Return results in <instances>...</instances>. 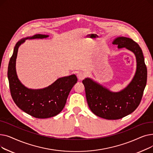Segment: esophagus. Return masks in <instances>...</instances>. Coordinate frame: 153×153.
Listing matches in <instances>:
<instances>
[{"label":"esophagus","mask_w":153,"mask_h":153,"mask_svg":"<svg viewBox=\"0 0 153 153\" xmlns=\"http://www.w3.org/2000/svg\"><path fill=\"white\" fill-rule=\"evenodd\" d=\"M77 77L79 80H80V81H82V80H83L85 77V74L83 73V72H80L77 74Z\"/></svg>","instance_id":"esophagus-1"}]
</instances>
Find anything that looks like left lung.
Here are the masks:
<instances>
[{"mask_svg":"<svg viewBox=\"0 0 153 153\" xmlns=\"http://www.w3.org/2000/svg\"><path fill=\"white\" fill-rule=\"evenodd\" d=\"M113 44L117 45L118 48H126L136 56L137 68L131 83L124 90L115 93L91 79L82 81L91 110L97 116L107 120L122 118L137 108L147 82V68L139 45L132 39L123 36L117 38Z\"/></svg>","mask_w":153,"mask_h":153,"instance_id":"1","label":"left lung"}]
</instances>
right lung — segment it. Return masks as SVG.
I'll return each mask as SVG.
<instances>
[{
	"label": "right lung",
	"mask_w": 153,
	"mask_h": 153,
	"mask_svg": "<svg viewBox=\"0 0 153 153\" xmlns=\"http://www.w3.org/2000/svg\"><path fill=\"white\" fill-rule=\"evenodd\" d=\"M48 35L37 34L22 39L15 45L8 67V79L11 96L17 107L28 115L37 118H47L57 115L62 110L77 77L73 74L58 79L43 89L32 90L20 82L15 70L18 48L26 39L44 38Z\"/></svg>",
	"instance_id": "add662e5"
}]
</instances>
